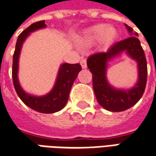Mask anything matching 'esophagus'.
Instances as JSON below:
<instances>
[{"instance_id":"34e87169","label":"esophagus","mask_w":156,"mask_h":156,"mask_svg":"<svg viewBox=\"0 0 156 156\" xmlns=\"http://www.w3.org/2000/svg\"><path fill=\"white\" fill-rule=\"evenodd\" d=\"M80 65L82 66V68L83 69H85L86 67H87V65H86V60L85 59H82L81 61H80Z\"/></svg>"}]
</instances>
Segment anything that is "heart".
Segmentation results:
<instances>
[{
	"label": "heart",
	"instance_id": "1",
	"mask_svg": "<svg viewBox=\"0 0 156 156\" xmlns=\"http://www.w3.org/2000/svg\"><path fill=\"white\" fill-rule=\"evenodd\" d=\"M118 37V31L113 27L106 28L104 24H98L86 30L84 41L86 44H93L100 39V44L103 47L111 46Z\"/></svg>",
	"mask_w": 156,
	"mask_h": 156
}]
</instances>
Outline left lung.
<instances>
[{
    "mask_svg": "<svg viewBox=\"0 0 156 156\" xmlns=\"http://www.w3.org/2000/svg\"><path fill=\"white\" fill-rule=\"evenodd\" d=\"M132 33V28L126 25ZM138 36V34H135ZM122 51L138 63L139 80L135 87L128 91L116 90L108 83L105 77L107 62ZM87 67L92 74V86L98 104L111 112H122L134 105L142 97L147 84V67L145 53L136 37H129L114 44L105 52H98L87 59Z\"/></svg>",
    "mask_w": 156,
    "mask_h": 156,
    "instance_id": "obj_1",
    "label": "left lung"
}]
</instances>
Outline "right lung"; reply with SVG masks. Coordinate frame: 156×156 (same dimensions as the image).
Returning a JSON list of instances; mask_svg holds the SVG:
<instances>
[{
	"instance_id": "add662e5",
	"label": "right lung",
	"mask_w": 156,
	"mask_h": 156,
	"mask_svg": "<svg viewBox=\"0 0 156 156\" xmlns=\"http://www.w3.org/2000/svg\"><path fill=\"white\" fill-rule=\"evenodd\" d=\"M45 26L46 25L44 21H39L31 24L30 27H28L19 35L16 44V50L13 55L12 78L17 95L25 105L37 112L43 113H53L60 111L66 105L71 86L77 78L78 72L81 71V65L79 64H64L61 65L54 88L49 94L44 97H34L25 93L19 85L17 78L18 59L23 43L30 32L44 28Z\"/></svg>"
}]
</instances>
